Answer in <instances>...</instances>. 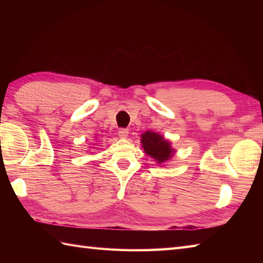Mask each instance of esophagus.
Instances as JSON below:
<instances>
[{
  "label": "esophagus",
  "instance_id": "34e87169",
  "mask_svg": "<svg viewBox=\"0 0 263 263\" xmlns=\"http://www.w3.org/2000/svg\"><path fill=\"white\" fill-rule=\"evenodd\" d=\"M119 137L121 139H126L128 137V130H127V128H120V130H119Z\"/></svg>",
  "mask_w": 263,
  "mask_h": 263
}]
</instances>
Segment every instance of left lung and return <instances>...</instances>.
Wrapping results in <instances>:
<instances>
[{"instance_id": "left-lung-1", "label": "left lung", "mask_w": 263, "mask_h": 263, "mask_svg": "<svg viewBox=\"0 0 263 263\" xmlns=\"http://www.w3.org/2000/svg\"><path fill=\"white\" fill-rule=\"evenodd\" d=\"M141 143L144 153L154 158L158 164H164L165 161L172 158L174 154V149L171 147V142L157 132H144L141 135Z\"/></svg>"}]
</instances>
